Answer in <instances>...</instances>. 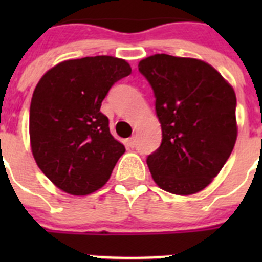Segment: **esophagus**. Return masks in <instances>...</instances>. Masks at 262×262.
<instances>
[{"instance_id": "obj_1", "label": "esophagus", "mask_w": 262, "mask_h": 262, "mask_svg": "<svg viewBox=\"0 0 262 262\" xmlns=\"http://www.w3.org/2000/svg\"><path fill=\"white\" fill-rule=\"evenodd\" d=\"M126 144H127V147H129V148L135 147V145H136V138H135V136H131V138L127 139Z\"/></svg>"}]
</instances>
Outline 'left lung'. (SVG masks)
I'll return each instance as SVG.
<instances>
[{"mask_svg": "<svg viewBox=\"0 0 262 262\" xmlns=\"http://www.w3.org/2000/svg\"><path fill=\"white\" fill-rule=\"evenodd\" d=\"M138 67L154 90L163 131L160 147L147 157L152 178L169 193H198L221 172L235 145V92L202 60L157 53Z\"/></svg>", "mask_w": 262, "mask_h": 262, "instance_id": "left-lung-1", "label": "left lung"}]
</instances>
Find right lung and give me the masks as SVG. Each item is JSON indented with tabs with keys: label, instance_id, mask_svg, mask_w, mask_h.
Masks as SVG:
<instances>
[{
	"label": "right lung",
	"instance_id": "obj_1",
	"mask_svg": "<svg viewBox=\"0 0 262 262\" xmlns=\"http://www.w3.org/2000/svg\"><path fill=\"white\" fill-rule=\"evenodd\" d=\"M131 73L123 59L67 60L46 73L30 105V140L40 170L59 189L86 195L107 182L124 145L110 134L101 105Z\"/></svg>",
	"mask_w": 262,
	"mask_h": 262
}]
</instances>
